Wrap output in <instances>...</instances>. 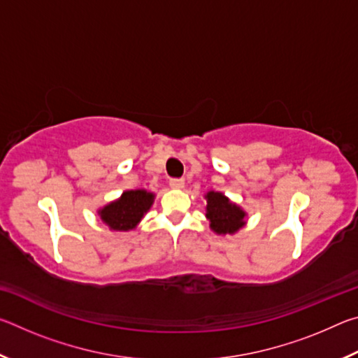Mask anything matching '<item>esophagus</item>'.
Returning a JSON list of instances; mask_svg holds the SVG:
<instances>
[{"label": "esophagus", "mask_w": 358, "mask_h": 358, "mask_svg": "<svg viewBox=\"0 0 358 358\" xmlns=\"http://www.w3.org/2000/svg\"><path fill=\"white\" fill-rule=\"evenodd\" d=\"M169 185H171V187H173V189H181V187L185 186V180L183 178H171L169 180Z\"/></svg>", "instance_id": "esophagus-1"}]
</instances>
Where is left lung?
<instances>
[{"mask_svg": "<svg viewBox=\"0 0 358 358\" xmlns=\"http://www.w3.org/2000/svg\"><path fill=\"white\" fill-rule=\"evenodd\" d=\"M207 217L216 234H234L245 224V211L230 203L221 192L213 191L207 194Z\"/></svg>", "mask_w": 358, "mask_h": 358, "instance_id": "obj_1", "label": "left lung"}]
</instances>
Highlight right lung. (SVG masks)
Masks as SVG:
<instances>
[{
    "label": "right lung",
    "instance_id": "1",
    "mask_svg": "<svg viewBox=\"0 0 358 358\" xmlns=\"http://www.w3.org/2000/svg\"><path fill=\"white\" fill-rule=\"evenodd\" d=\"M153 194L143 189L126 191L121 199L99 211L101 220L113 230L134 229L153 203Z\"/></svg>",
    "mask_w": 358,
    "mask_h": 358
}]
</instances>
